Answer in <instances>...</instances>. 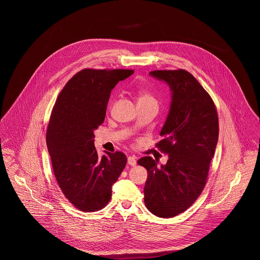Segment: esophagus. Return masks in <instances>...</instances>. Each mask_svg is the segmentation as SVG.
<instances>
[{"instance_id": "obj_1", "label": "esophagus", "mask_w": 260, "mask_h": 260, "mask_svg": "<svg viewBox=\"0 0 260 260\" xmlns=\"http://www.w3.org/2000/svg\"><path fill=\"white\" fill-rule=\"evenodd\" d=\"M136 163H137V160H136V158H135L134 156H129V157H128V164H129V165L135 166Z\"/></svg>"}]
</instances>
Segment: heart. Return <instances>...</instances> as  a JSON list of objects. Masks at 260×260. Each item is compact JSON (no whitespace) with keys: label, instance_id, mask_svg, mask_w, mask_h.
Returning a JSON list of instances; mask_svg holds the SVG:
<instances>
[{"label":"heart","instance_id":"heart-1","mask_svg":"<svg viewBox=\"0 0 260 260\" xmlns=\"http://www.w3.org/2000/svg\"><path fill=\"white\" fill-rule=\"evenodd\" d=\"M137 99H138V103L155 101L153 96L145 89H138L137 90Z\"/></svg>","mask_w":260,"mask_h":260}]
</instances>
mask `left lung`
Segmentation results:
<instances>
[{"label":"left lung","mask_w":260,"mask_h":260,"mask_svg":"<svg viewBox=\"0 0 260 260\" xmlns=\"http://www.w3.org/2000/svg\"><path fill=\"white\" fill-rule=\"evenodd\" d=\"M150 75L165 81L172 91V102L156 147L168 154L166 165L142 157L148 177L144 202L149 211L163 218L188 209L207 182L210 162L219 135L216 106L200 83L183 69L155 70Z\"/></svg>","instance_id":"8db88e82"}]
</instances>
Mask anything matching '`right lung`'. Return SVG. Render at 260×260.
<instances>
[{
  "mask_svg": "<svg viewBox=\"0 0 260 260\" xmlns=\"http://www.w3.org/2000/svg\"><path fill=\"white\" fill-rule=\"evenodd\" d=\"M134 70L83 69L60 92L47 128V147L64 196L84 212L104 208L127 163L123 152L98 156L94 131L104 122L111 90Z\"/></svg>",
  "mask_w": 260,
  "mask_h": 260,
  "instance_id": "obj_1",
  "label": "right lung"
}]
</instances>
